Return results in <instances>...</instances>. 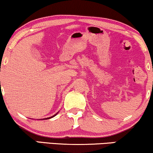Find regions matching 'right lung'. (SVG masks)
Returning <instances> with one entry per match:
<instances>
[{"label": "right lung", "instance_id": "right-lung-1", "mask_svg": "<svg viewBox=\"0 0 153 153\" xmlns=\"http://www.w3.org/2000/svg\"><path fill=\"white\" fill-rule=\"evenodd\" d=\"M57 113L56 114V115H53L52 117H48V118H45V120H47V119H50V118H52V117H53L54 116H56V115H57ZM43 120H44V119H43Z\"/></svg>", "mask_w": 153, "mask_h": 153}]
</instances>
